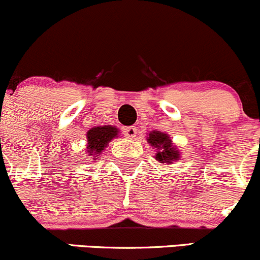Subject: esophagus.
<instances>
[{
	"mask_svg": "<svg viewBox=\"0 0 260 260\" xmlns=\"http://www.w3.org/2000/svg\"><path fill=\"white\" fill-rule=\"evenodd\" d=\"M124 134L127 139H135L136 135H138V129L135 126H127L124 129Z\"/></svg>",
	"mask_w": 260,
	"mask_h": 260,
	"instance_id": "obj_1",
	"label": "esophagus"
}]
</instances>
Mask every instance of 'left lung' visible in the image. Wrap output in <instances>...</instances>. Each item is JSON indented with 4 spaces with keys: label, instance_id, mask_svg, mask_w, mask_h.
Instances as JSON below:
<instances>
[{
    "label": "left lung",
    "instance_id": "1",
    "mask_svg": "<svg viewBox=\"0 0 260 260\" xmlns=\"http://www.w3.org/2000/svg\"><path fill=\"white\" fill-rule=\"evenodd\" d=\"M146 140L150 146L155 149L153 158L162 165H171L181 158L178 147H176L169 134L153 130L147 133Z\"/></svg>",
    "mask_w": 260,
    "mask_h": 260
}]
</instances>
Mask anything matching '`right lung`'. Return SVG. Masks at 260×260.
<instances>
[{"mask_svg":"<svg viewBox=\"0 0 260 260\" xmlns=\"http://www.w3.org/2000/svg\"><path fill=\"white\" fill-rule=\"evenodd\" d=\"M119 136V129L113 125H104V126H95L91 127L86 133V153L88 156H91L93 160H96L98 156L105 150L109 142L113 139Z\"/></svg>","mask_w":260,"mask_h":260,"instance_id":"right-lung-1","label":"right lung"}]
</instances>
